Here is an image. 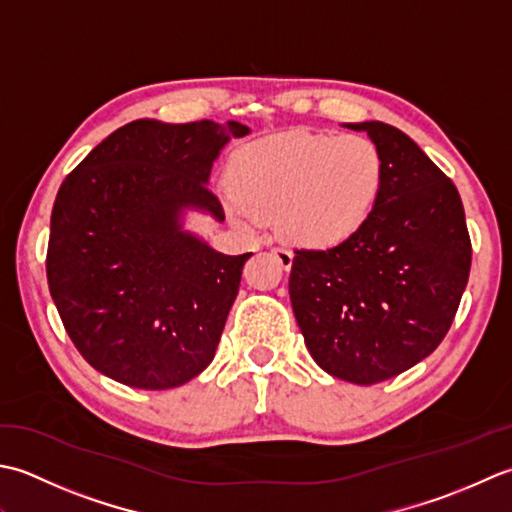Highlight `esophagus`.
Segmentation results:
<instances>
[{
	"instance_id": "obj_1",
	"label": "esophagus",
	"mask_w": 512,
	"mask_h": 512,
	"mask_svg": "<svg viewBox=\"0 0 512 512\" xmlns=\"http://www.w3.org/2000/svg\"><path fill=\"white\" fill-rule=\"evenodd\" d=\"M271 254H274V258L278 260V265L285 269H289L291 263H294V254H291L285 245H274L271 247Z\"/></svg>"
}]
</instances>
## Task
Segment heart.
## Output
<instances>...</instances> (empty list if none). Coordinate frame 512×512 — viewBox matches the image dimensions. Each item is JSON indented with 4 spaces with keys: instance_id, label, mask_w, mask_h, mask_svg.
<instances>
[{
    "instance_id": "1",
    "label": "heart",
    "mask_w": 512,
    "mask_h": 512,
    "mask_svg": "<svg viewBox=\"0 0 512 512\" xmlns=\"http://www.w3.org/2000/svg\"><path fill=\"white\" fill-rule=\"evenodd\" d=\"M229 214L245 225L278 216L291 243L331 249L347 243L378 207L387 161L362 134L289 132L256 141L236 154Z\"/></svg>"
}]
</instances>
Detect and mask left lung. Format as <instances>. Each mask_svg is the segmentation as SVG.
<instances>
[{
	"label": "left lung",
	"mask_w": 512,
	"mask_h": 512,
	"mask_svg": "<svg viewBox=\"0 0 512 512\" xmlns=\"http://www.w3.org/2000/svg\"><path fill=\"white\" fill-rule=\"evenodd\" d=\"M378 143L387 183L356 236L300 249L289 296L307 349L333 378L375 384L440 347L471 274V236L453 181L389 123H349Z\"/></svg>",
	"instance_id": "1"
}]
</instances>
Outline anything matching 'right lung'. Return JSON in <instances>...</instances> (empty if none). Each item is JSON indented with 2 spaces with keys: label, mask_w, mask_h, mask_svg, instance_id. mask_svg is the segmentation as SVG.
Segmentation results:
<instances>
[{
  "label": "right lung",
  "mask_w": 512,
  "mask_h": 512,
  "mask_svg": "<svg viewBox=\"0 0 512 512\" xmlns=\"http://www.w3.org/2000/svg\"><path fill=\"white\" fill-rule=\"evenodd\" d=\"M247 125L137 119L61 183L46 276L90 367L134 389H172L212 362L249 254L225 256L179 225L185 207L223 221L212 163Z\"/></svg>",
  "instance_id": "obj_1"
}]
</instances>
